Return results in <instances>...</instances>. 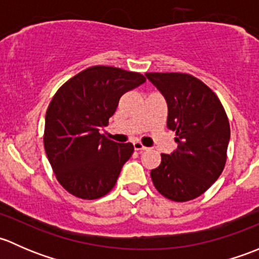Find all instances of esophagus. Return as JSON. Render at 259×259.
I'll return each mask as SVG.
<instances>
[{"instance_id": "esophagus-1", "label": "esophagus", "mask_w": 259, "mask_h": 259, "mask_svg": "<svg viewBox=\"0 0 259 259\" xmlns=\"http://www.w3.org/2000/svg\"><path fill=\"white\" fill-rule=\"evenodd\" d=\"M133 145H134L135 150H138V151H144V150H146V149H148L146 146L143 145L140 142H134V143H133Z\"/></svg>"}]
</instances>
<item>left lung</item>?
Wrapping results in <instances>:
<instances>
[{"instance_id": "8db88e82", "label": "left lung", "mask_w": 259, "mask_h": 259, "mask_svg": "<svg viewBox=\"0 0 259 259\" xmlns=\"http://www.w3.org/2000/svg\"><path fill=\"white\" fill-rule=\"evenodd\" d=\"M168 105L166 125L178 148L161 154L150 171L156 190L174 202L202 195L219 178L227 160L231 127L218 96L197 77L180 72H148Z\"/></svg>"}]
</instances>
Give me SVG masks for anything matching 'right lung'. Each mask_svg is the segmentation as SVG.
<instances>
[{
    "mask_svg": "<svg viewBox=\"0 0 259 259\" xmlns=\"http://www.w3.org/2000/svg\"><path fill=\"white\" fill-rule=\"evenodd\" d=\"M145 82L139 72L93 66L57 90L45 119L44 144L60 184L81 199H98L114 188L134 151L100 134L120 98Z\"/></svg>",
    "mask_w": 259,
    "mask_h": 259,
    "instance_id": "obj_1",
    "label": "right lung"
}]
</instances>
